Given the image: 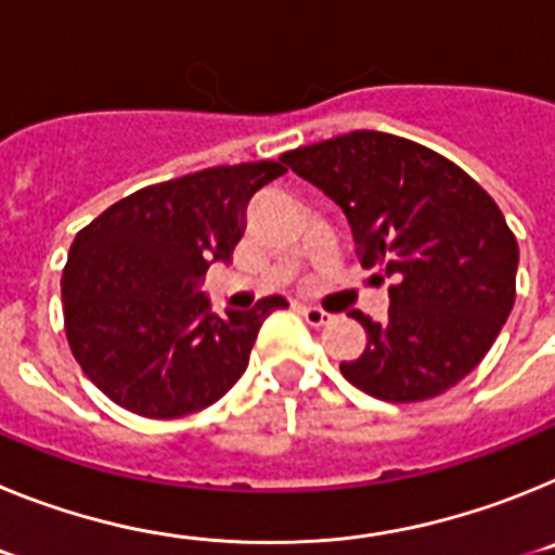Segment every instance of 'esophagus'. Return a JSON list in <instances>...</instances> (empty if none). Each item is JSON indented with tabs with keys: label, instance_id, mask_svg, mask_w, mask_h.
<instances>
[{
	"label": "esophagus",
	"instance_id": "esophagus-1",
	"mask_svg": "<svg viewBox=\"0 0 555 555\" xmlns=\"http://www.w3.org/2000/svg\"><path fill=\"white\" fill-rule=\"evenodd\" d=\"M300 313L306 317L308 325H313V327H322L333 320V313H327L325 308H320V306H302Z\"/></svg>",
	"mask_w": 555,
	"mask_h": 555
}]
</instances>
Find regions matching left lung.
I'll use <instances>...</instances> for the list:
<instances>
[{
  "label": "left lung",
  "instance_id": "obj_1",
  "mask_svg": "<svg viewBox=\"0 0 555 555\" xmlns=\"http://www.w3.org/2000/svg\"><path fill=\"white\" fill-rule=\"evenodd\" d=\"M281 160L345 210L361 263L391 281L384 322L347 313L366 347L341 375L386 403L428 400L469 375L517 288V238L498 203L453 160L389 132H347Z\"/></svg>",
  "mask_w": 555,
  "mask_h": 555
}]
</instances>
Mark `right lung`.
I'll return each mask as SVG.
<instances>
[{
	"mask_svg": "<svg viewBox=\"0 0 555 555\" xmlns=\"http://www.w3.org/2000/svg\"><path fill=\"white\" fill-rule=\"evenodd\" d=\"M281 175V160L194 171L135 191L77 233L61 278L66 338L113 403L175 420L244 375L263 320L288 302L274 294L217 317L199 286L210 263H230L255 191Z\"/></svg>",
	"mask_w": 555,
	"mask_h": 555,
	"instance_id": "1",
	"label": "right lung"
}]
</instances>
